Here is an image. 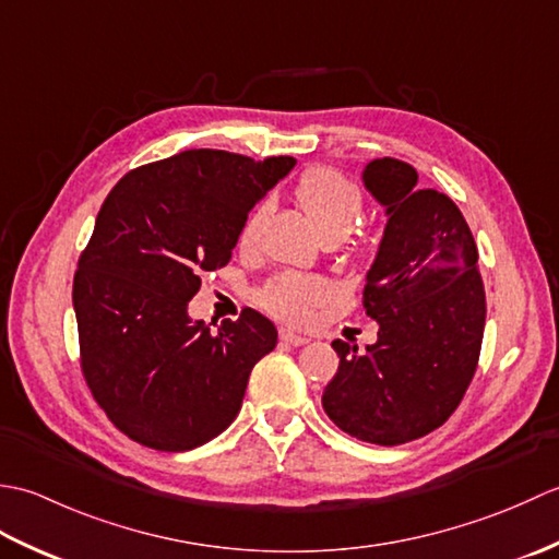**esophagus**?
<instances>
[{
    "label": "esophagus",
    "instance_id": "1",
    "mask_svg": "<svg viewBox=\"0 0 559 559\" xmlns=\"http://www.w3.org/2000/svg\"><path fill=\"white\" fill-rule=\"evenodd\" d=\"M281 341L288 343V346H305L310 338L298 334V331H293V329H281Z\"/></svg>",
    "mask_w": 559,
    "mask_h": 559
}]
</instances>
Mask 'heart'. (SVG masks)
<instances>
[{"label":"heart","instance_id":"1","mask_svg":"<svg viewBox=\"0 0 559 559\" xmlns=\"http://www.w3.org/2000/svg\"><path fill=\"white\" fill-rule=\"evenodd\" d=\"M295 199L302 206L305 216L310 218L319 235L346 237L362 213V194L358 185L346 175L331 168L310 170L295 185ZM266 218V206H257L242 225L240 245L252 247L259 237L261 223ZM329 288L324 281L302 273H286L271 281L261 293L264 302L273 314L286 319H302L310 314L317 305L326 300Z\"/></svg>","mask_w":559,"mask_h":559}]
</instances>
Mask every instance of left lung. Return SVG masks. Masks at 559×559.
<instances>
[{"label":"left lung","mask_w":559,"mask_h":559,"mask_svg":"<svg viewBox=\"0 0 559 559\" xmlns=\"http://www.w3.org/2000/svg\"><path fill=\"white\" fill-rule=\"evenodd\" d=\"M362 185L384 209V233L365 276V312L379 324L362 353L334 341L338 372L322 406L343 432L394 447L447 423L476 374L485 290L478 247L447 194L420 189L413 165L377 158Z\"/></svg>","instance_id":"8db88e82"}]
</instances>
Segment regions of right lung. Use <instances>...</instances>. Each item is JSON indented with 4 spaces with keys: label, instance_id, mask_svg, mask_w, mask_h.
I'll list each match as a JSON object with an SVG mask.
<instances>
[{
    "label": "right lung",
    "instance_id": "add662e5",
    "mask_svg": "<svg viewBox=\"0 0 559 559\" xmlns=\"http://www.w3.org/2000/svg\"><path fill=\"white\" fill-rule=\"evenodd\" d=\"M295 168L192 148L127 173L74 276L81 370L108 418L158 451L206 444L242 408L252 367L276 348L264 314L206 324L187 312L201 273L230 261L247 213Z\"/></svg>",
    "mask_w": 559,
    "mask_h": 559
}]
</instances>
